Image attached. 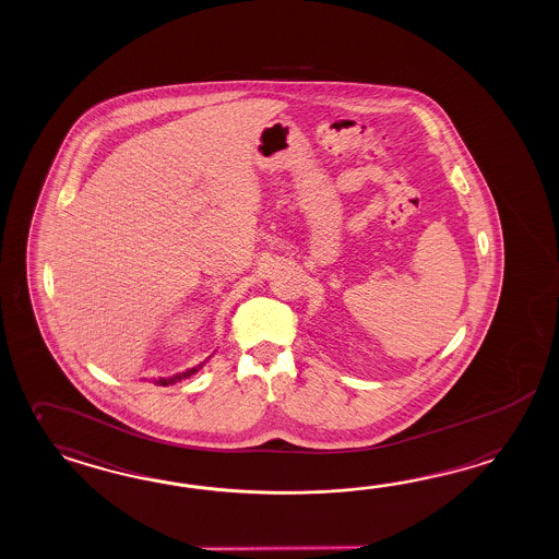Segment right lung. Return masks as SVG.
Instances as JSON below:
<instances>
[{"label":"right lung","instance_id":"add662e5","mask_svg":"<svg viewBox=\"0 0 559 559\" xmlns=\"http://www.w3.org/2000/svg\"><path fill=\"white\" fill-rule=\"evenodd\" d=\"M202 365H204V362H200L199 367H194V369H188L187 372L174 374V377H170V379H158V381H156V385H174L176 381H182V379H187V377H190V374H194V372L199 371V369H202Z\"/></svg>","mask_w":559,"mask_h":559}]
</instances>
